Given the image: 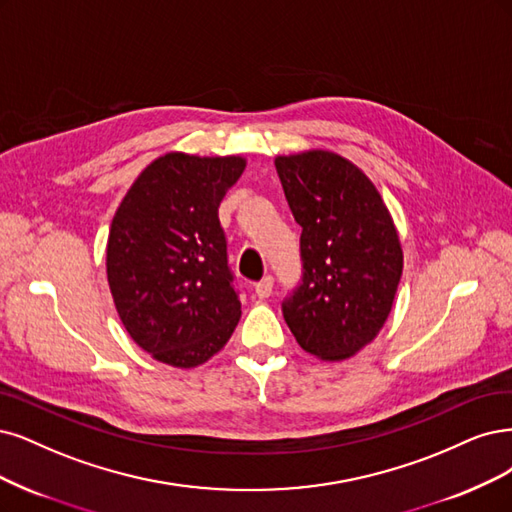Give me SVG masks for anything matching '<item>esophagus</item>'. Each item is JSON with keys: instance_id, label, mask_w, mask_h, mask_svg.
<instances>
[{"instance_id": "esophagus-1", "label": "esophagus", "mask_w": 512, "mask_h": 512, "mask_svg": "<svg viewBox=\"0 0 512 512\" xmlns=\"http://www.w3.org/2000/svg\"><path fill=\"white\" fill-rule=\"evenodd\" d=\"M254 290H256V296H258V298H269L271 292H273V277H271V275L262 277V279L258 281V284L254 286Z\"/></svg>"}]
</instances>
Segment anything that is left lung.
I'll return each instance as SVG.
<instances>
[{
    "label": "left lung",
    "mask_w": 512,
    "mask_h": 512,
    "mask_svg": "<svg viewBox=\"0 0 512 512\" xmlns=\"http://www.w3.org/2000/svg\"><path fill=\"white\" fill-rule=\"evenodd\" d=\"M275 169L303 226V277L281 303L296 343L320 360H345L373 341L392 311L402 248L379 190L328 150L277 156Z\"/></svg>",
    "instance_id": "obj_1"
}]
</instances>
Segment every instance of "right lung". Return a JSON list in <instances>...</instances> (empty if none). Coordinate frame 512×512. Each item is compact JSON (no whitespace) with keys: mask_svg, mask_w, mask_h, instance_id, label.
I'll return each instance as SVG.
<instances>
[{"mask_svg":"<svg viewBox=\"0 0 512 512\" xmlns=\"http://www.w3.org/2000/svg\"><path fill=\"white\" fill-rule=\"evenodd\" d=\"M241 156L169 152L133 182L112 220L108 284L131 339L158 360L195 368L241 317L218 207Z\"/></svg>","mask_w":512,"mask_h":512,"instance_id":"1","label":"right lung"}]
</instances>
